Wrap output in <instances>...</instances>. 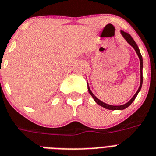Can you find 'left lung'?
<instances>
[{"instance_id":"obj_1","label":"left lung","mask_w":156,"mask_h":156,"mask_svg":"<svg viewBox=\"0 0 156 156\" xmlns=\"http://www.w3.org/2000/svg\"><path fill=\"white\" fill-rule=\"evenodd\" d=\"M121 34H122V35L123 36V37L125 38V40L127 42L130 44L133 48H134L135 51H136V54H137L138 57H139V59H140V86H139V89H138V90L136 91V93L134 94V96H133V97L131 98L130 101H129L128 102L126 103V104H122V105H119V106H113V105H110V104H105V103H104V102H102L101 101H100V100H99V99L97 98V97H95L94 94L92 93V91L90 90V89H89V85H88V90H89V93H90V95H91L92 97H93V98L94 99V101L97 102V104H98L99 105H101V106L103 107V108H106V109H109V110H123V109H126V108H128V107L129 106V105H130V104H132L133 102V101H134L135 98L136 97L138 93L140 92V89H141L142 83H143V74H142V69H143V59H142V55H141V54H140V50H139V48H138L137 44H136V42H135L134 40L133 39V37H131L129 34L126 33V32H124V31H122V30H121Z\"/></svg>"}]
</instances>
